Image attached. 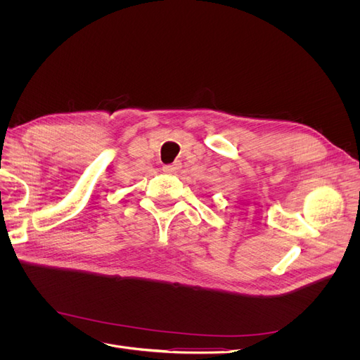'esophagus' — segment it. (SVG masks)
I'll return each mask as SVG.
<instances>
[{
	"mask_svg": "<svg viewBox=\"0 0 360 360\" xmlns=\"http://www.w3.org/2000/svg\"><path fill=\"white\" fill-rule=\"evenodd\" d=\"M179 168H180V163L179 162H174L172 165H165V167H163V171L168 172V174H172V172H176Z\"/></svg>",
	"mask_w": 360,
	"mask_h": 360,
	"instance_id": "34e87169",
	"label": "esophagus"
}]
</instances>
